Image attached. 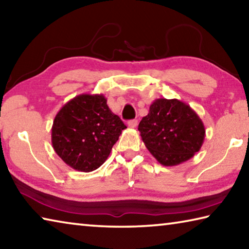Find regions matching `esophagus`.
I'll list each match as a JSON object with an SVG mask.
<instances>
[{
    "mask_svg": "<svg viewBox=\"0 0 249 249\" xmlns=\"http://www.w3.org/2000/svg\"><path fill=\"white\" fill-rule=\"evenodd\" d=\"M127 125L128 127L130 128H135L137 126V120H130L127 122Z\"/></svg>",
    "mask_w": 249,
    "mask_h": 249,
    "instance_id": "1",
    "label": "esophagus"
}]
</instances>
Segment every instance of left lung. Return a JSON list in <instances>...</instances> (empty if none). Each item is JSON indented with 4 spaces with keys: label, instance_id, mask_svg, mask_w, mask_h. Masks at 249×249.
Here are the masks:
<instances>
[{
    "label": "left lung",
    "instance_id": "8db88e82",
    "mask_svg": "<svg viewBox=\"0 0 249 249\" xmlns=\"http://www.w3.org/2000/svg\"><path fill=\"white\" fill-rule=\"evenodd\" d=\"M147 149L163 166H177L200 150L205 137L203 122L182 101L157 99L138 125Z\"/></svg>",
    "mask_w": 249,
    "mask_h": 249
}]
</instances>
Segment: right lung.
Wrapping results in <instances>:
<instances>
[{"instance_id": "add662e5", "label": "right lung", "mask_w": 249, "mask_h": 249, "mask_svg": "<svg viewBox=\"0 0 249 249\" xmlns=\"http://www.w3.org/2000/svg\"><path fill=\"white\" fill-rule=\"evenodd\" d=\"M103 94H80L57 113L52 127L56 154L74 170L90 172L107 159L126 125Z\"/></svg>"}]
</instances>
